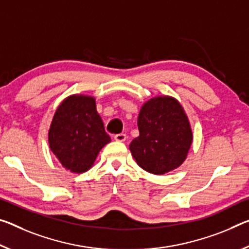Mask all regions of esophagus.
Wrapping results in <instances>:
<instances>
[{"label":"esophagus","instance_id":"obj_1","mask_svg":"<svg viewBox=\"0 0 249 249\" xmlns=\"http://www.w3.org/2000/svg\"><path fill=\"white\" fill-rule=\"evenodd\" d=\"M126 139V134L124 133H120V134H116V135H114V140H115L116 142H125Z\"/></svg>","mask_w":249,"mask_h":249}]
</instances>
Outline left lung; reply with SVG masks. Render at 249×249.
I'll list each match as a JSON object with an SVG mask.
<instances>
[{
	"mask_svg": "<svg viewBox=\"0 0 249 249\" xmlns=\"http://www.w3.org/2000/svg\"><path fill=\"white\" fill-rule=\"evenodd\" d=\"M140 135L129 145L139 166L163 175L180 166L192 145L188 118L175 98L159 96L142 106L137 118Z\"/></svg>",
	"mask_w": 249,
	"mask_h": 249,
	"instance_id": "8db88e82",
	"label": "left lung"
}]
</instances>
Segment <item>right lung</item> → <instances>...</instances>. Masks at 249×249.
<instances>
[{"mask_svg":"<svg viewBox=\"0 0 249 249\" xmlns=\"http://www.w3.org/2000/svg\"><path fill=\"white\" fill-rule=\"evenodd\" d=\"M109 142L94 97L72 95L58 106L49 131V143L66 169L86 172Z\"/></svg>","mask_w":249,"mask_h":249,"instance_id":"1","label":"right lung"}]
</instances>
